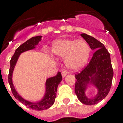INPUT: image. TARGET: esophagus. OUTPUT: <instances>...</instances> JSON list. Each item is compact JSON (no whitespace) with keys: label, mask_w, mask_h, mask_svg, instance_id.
Returning <instances> with one entry per match:
<instances>
[{"label":"esophagus","mask_w":123,"mask_h":123,"mask_svg":"<svg viewBox=\"0 0 123 123\" xmlns=\"http://www.w3.org/2000/svg\"><path fill=\"white\" fill-rule=\"evenodd\" d=\"M67 74H68L67 71H63L62 72V77L64 78V77H66V76Z\"/></svg>","instance_id":"1"}]
</instances>
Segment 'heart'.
I'll return each mask as SVG.
<instances>
[{
    "label": "heart",
    "mask_w": 123,
    "mask_h": 123,
    "mask_svg": "<svg viewBox=\"0 0 123 123\" xmlns=\"http://www.w3.org/2000/svg\"><path fill=\"white\" fill-rule=\"evenodd\" d=\"M51 52L55 56L64 58L68 69L76 71L82 69L88 61L91 49L87 42L77 39H59L51 46Z\"/></svg>",
    "instance_id": "obj_1"
}]
</instances>
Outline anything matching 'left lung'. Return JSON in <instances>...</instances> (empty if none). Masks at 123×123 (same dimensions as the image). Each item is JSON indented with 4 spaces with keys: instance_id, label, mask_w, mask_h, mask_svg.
Listing matches in <instances>:
<instances>
[{
    "instance_id": "left-lung-1",
    "label": "left lung",
    "mask_w": 123,
    "mask_h": 123,
    "mask_svg": "<svg viewBox=\"0 0 123 123\" xmlns=\"http://www.w3.org/2000/svg\"><path fill=\"white\" fill-rule=\"evenodd\" d=\"M81 36L87 42L91 49L96 51L85 69L75 74L77 79L75 93L82 103L94 105L105 99L109 93L112 84L113 70L110 54L104 44L86 34H81ZM91 87L97 89V94L92 98H89L85 93Z\"/></svg>"
}]
</instances>
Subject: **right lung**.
I'll use <instances>...</instances> for the list:
<instances>
[{
    "instance_id": "right-lung-1",
    "label": "right lung",
    "mask_w": 123,
    "mask_h": 123,
    "mask_svg": "<svg viewBox=\"0 0 123 123\" xmlns=\"http://www.w3.org/2000/svg\"><path fill=\"white\" fill-rule=\"evenodd\" d=\"M42 36H38L36 37H33L29 39L28 41L25 42L24 44L20 45L15 51L14 55L11 58V68L9 69V83L11 86L13 95L15 98L18 100L20 103H22L27 108L32 109L36 111H42L45 109H49L53 105L55 101V99L56 98V92L57 87L59 84L62 81L61 73L57 72L56 75L52 77H50L46 79L45 83V92L44 96L40 100L36 102H32L25 99L18 93L16 91L12 81V75L14 73V70L16 66L19 56L22 53L28 51V50H32L35 49L36 46L39 44V42L42 40Z\"/></svg>"
}]
</instances>
